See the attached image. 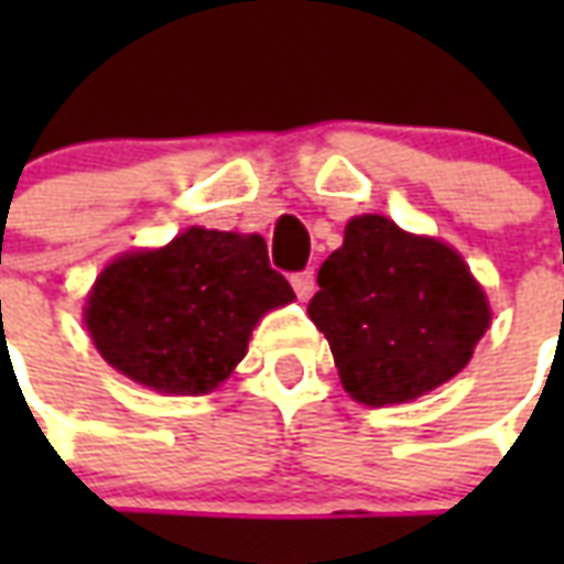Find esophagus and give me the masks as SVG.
<instances>
[{"mask_svg":"<svg viewBox=\"0 0 564 564\" xmlns=\"http://www.w3.org/2000/svg\"><path fill=\"white\" fill-rule=\"evenodd\" d=\"M290 281H293L295 295H299L302 302H305V299H311V295H314V286H317V283H314V271H311V269H307V271H295V274H293V278H290Z\"/></svg>","mask_w":564,"mask_h":564,"instance_id":"1","label":"esophagus"}]
</instances>
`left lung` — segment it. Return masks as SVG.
<instances>
[{"mask_svg": "<svg viewBox=\"0 0 564 564\" xmlns=\"http://www.w3.org/2000/svg\"><path fill=\"white\" fill-rule=\"evenodd\" d=\"M307 302L344 390L362 404L411 402L468 366L489 305L456 250L380 214L347 223Z\"/></svg>", "mask_w": 564, "mask_h": 564, "instance_id": "left-lung-1", "label": "left lung"}]
</instances>
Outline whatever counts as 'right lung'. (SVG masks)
Wrapping results in <instances>:
<instances>
[{"mask_svg": "<svg viewBox=\"0 0 564 564\" xmlns=\"http://www.w3.org/2000/svg\"><path fill=\"white\" fill-rule=\"evenodd\" d=\"M293 299L259 235L193 226L160 250L115 259L87 299V329L127 378L205 395L245 359L257 319Z\"/></svg>", "mask_w": 564, "mask_h": 564, "instance_id": "obj_1", "label": "right lung"}]
</instances>
